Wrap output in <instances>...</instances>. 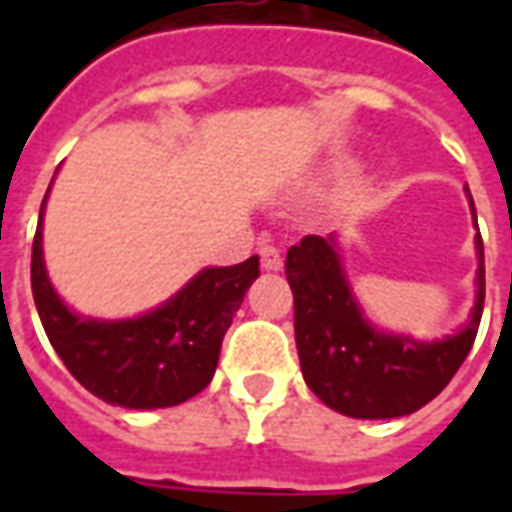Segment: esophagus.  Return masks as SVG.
Masks as SVG:
<instances>
[{
	"label": "esophagus",
	"mask_w": 512,
	"mask_h": 512,
	"mask_svg": "<svg viewBox=\"0 0 512 512\" xmlns=\"http://www.w3.org/2000/svg\"><path fill=\"white\" fill-rule=\"evenodd\" d=\"M260 266L266 271H279L282 268V255H279L277 246H260Z\"/></svg>",
	"instance_id": "34e87169"
}]
</instances>
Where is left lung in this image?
Returning <instances> with one entry per match:
<instances>
[{
    "label": "left lung",
    "mask_w": 512,
    "mask_h": 512,
    "mask_svg": "<svg viewBox=\"0 0 512 512\" xmlns=\"http://www.w3.org/2000/svg\"><path fill=\"white\" fill-rule=\"evenodd\" d=\"M334 244V235H304L301 244L290 246L285 260L304 381L326 406L345 417L414 414L450 384L472 351L485 301L483 238L477 233L480 268L472 315L458 332L433 343L378 332L359 310Z\"/></svg>",
    "instance_id": "left-lung-1"
}]
</instances>
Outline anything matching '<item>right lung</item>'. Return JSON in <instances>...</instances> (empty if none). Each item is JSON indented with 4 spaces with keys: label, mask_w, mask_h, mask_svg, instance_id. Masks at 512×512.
I'll use <instances>...</instances> for the list:
<instances>
[{
    "label": "right lung",
    "mask_w": 512,
    "mask_h": 512,
    "mask_svg": "<svg viewBox=\"0 0 512 512\" xmlns=\"http://www.w3.org/2000/svg\"><path fill=\"white\" fill-rule=\"evenodd\" d=\"M43 208L46 200L32 241V296L71 376L95 397L126 408L178 406L211 384L224 332L260 274L257 255L238 266L202 268L186 288L139 318H87L65 307L46 274Z\"/></svg>",
    "instance_id": "right-lung-1"
}]
</instances>
